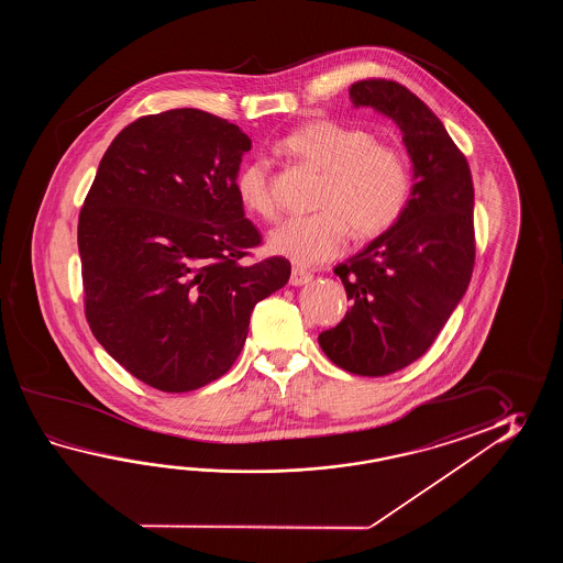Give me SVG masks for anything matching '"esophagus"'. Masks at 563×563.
Wrapping results in <instances>:
<instances>
[{"label":"esophagus","instance_id":"1","mask_svg":"<svg viewBox=\"0 0 563 563\" xmlns=\"http://www.w3.org/2000/svg\"><path fill=\"white\" fill-rule=\"evenodd\" d=\"M310 272H306V269H301V267H294V269H291V276H289V284H291V286H306V284H310Z\"/></svg>","mask_w":563,"mask_h":563}]
</instances>
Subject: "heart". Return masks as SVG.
<instances>
[{
	"label": "heart",
	"mask_w": 563,
	"mask_h": 563,
	"mask_svg": "<svg viewBox=\"0 0 563 563\" xmlns=\"http://www.w3.org/2000/svg\"><path fill=\"white\" fill-rule=\"evenodd\" d=\"M282 148L322 170L316 199L320 211L289 217L269 231V252L296 265H320L346 247L350 229L368 240L398 223L412 195V173L405 155L376 143L371 131L334 120H316L287 134ZM240 203L255 216L272 219L276 201L269 187V167L252 158L235 177Z\"/></svg>",
	"instance_id": "heart-1"
}]
</instances>
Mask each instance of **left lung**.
Masks as SVG:
<instances>
[{"instance_id":"8db88e82","label":"left lung","mask_w":563,"mask_h":563,"mask_svg":"<svg viewBox=\"0 0 563 563\" xmlns=\"http://www.w3.org/2000/svg\"><path fill=\"white\" fill-rule=\"evenodd\" d=\"M402 132L412 195L398 223L335 267L352 308L318 335L335 366L386 376L420 358L467 291L475 264V191L467 158L419 96L393 80L350 86Z\"/></svg>"}]
</instances>
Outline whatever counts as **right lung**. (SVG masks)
<instances>
[{
    "label": "right lung",
    "instance_id": "1",
    "mask_svg": "<svg viewBox=\"0 0 563 563\" xmlns=\"http://www.w3.org/2000/svg\"><path fill=\"white\" fill-rule=\"evenodd\" d=\"M252 139L197 108L134 120L102 156L78 221L86 318L144 384L189 393L240 356L282 257L245 264L260 231L235 192Z\"/></svg>",
    "mask_w": 563,
    "mask_h": 563
}]
</instances>
